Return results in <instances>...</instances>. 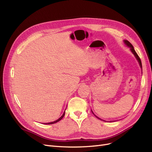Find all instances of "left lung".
I'll list each match as a JSON object with an SVG mask.
<instances>
[{
	"mask_svg": "<svg viewBox=\"0 0 152 152\" xmlns=\"http://www.w3.org/2000/svg\"><path fill=\"white\" fill-rule=\"evenodd\" d=\"M124 43H125V44L127 46V47H130V50H131V52L133 53V55H134V56L135 57V58H137V60H138V63H139V65H140V67H141V69H142V62H141V60H140V57H138V56L137 55V52H135V49H134V48H133V45L130 43V42L128 41V40H124ZM92 113H93V112H92ZM94 115L97 118H99V119H100V120H102L101 118H99L98 117H96V115L94 114ZM104 122H106V121H105V120H104Z\"/></svg>",
	"mask_w": 152,
	"mask_h": 152,
	"instance_id": "left-lung-1",
	"label": "left lung"
}]
</instances>
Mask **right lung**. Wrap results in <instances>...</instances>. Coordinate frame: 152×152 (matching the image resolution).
<instances>
[{
    "label": "right lung",
    "mask_w": 152,
    "mask_h": 152,
    "mask_svg": "<svg viewBox=\"0 0 152 152\" xmlns=\"http://www.w3.org/2000/svg\"><path fill=\"white\" fill-rule=\"evenodd\" d=\"M65 111H64V113H63V115H62L61 117H60L58 119H57V120H56V121H54V122H49V123H45V124H56V123H57V122H59V121L60 120H62V118L64 117V115H65Z\"/></svg>",
    "instance_id": "right-lung-1"
}]
</instances>
